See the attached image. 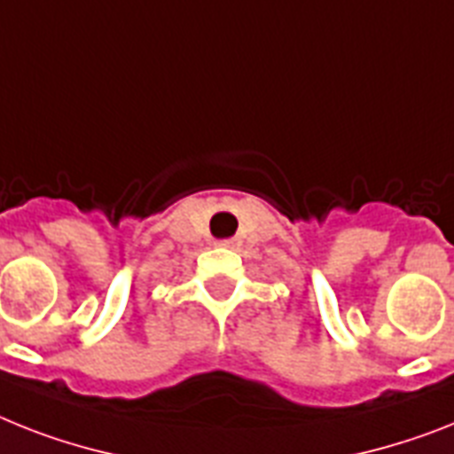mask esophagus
<instances>
[{"mask_svg": "<svg viewBox=\"0 0 454 454\" xmlns=\"http://www.w3.org/2000/svg\"><path fill=\"white\" fill-rule=\"evenodd\" d=\"M223 246H227V248H234V246H236V241H234V239H231V241H224Z\"/></svg>", "mask_w": 454, "mask_h": 454, "instance_id": "obj_1", "label": "esophagus"}]
</instances>
